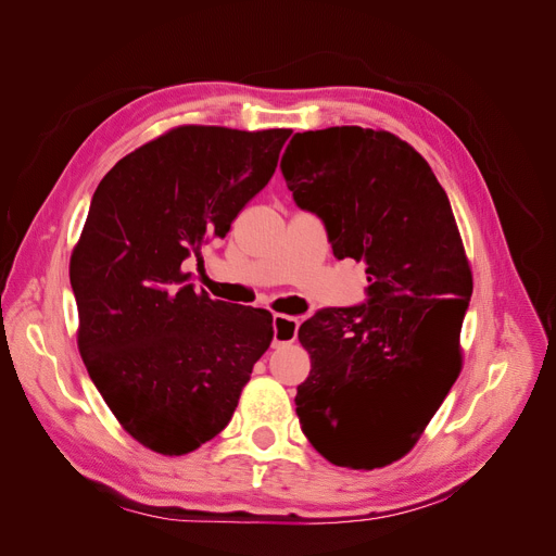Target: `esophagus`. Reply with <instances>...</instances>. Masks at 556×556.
Here are the masks:
<instances>
[{"mask_svg":"<svg viewBox=\"0 0 556 556\" xmlns=\"http://www.w3.org/2000/svg\"><path fill=\"white\" fill-rule=\"evenodd\" d=\"M298 329H300V319L293 315H281L277 313L273 317V344H286L293 342L298 338Z\"/></svg>","mask_w":556,"mask_h":556,"instance_id":"esophagus-1","label":"esophagus"}]
</instances>
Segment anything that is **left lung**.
<instances>
[{"mask_svg":"<svg viewBox=\"0 0 556 556\" xmlns=\"http://www.w3.org/2000/svg\"><path fill=\"white\" fill-rule=\"evenodd\" d=\"M281 175L327 227L336 258L367 266V300L300 327L311 374L298 417L317 453L378 469L410 451L462 367L473 279L446 191L428 162L386 130L295 132Z\"/></svg>","mask_w":556,"mask_h":556,"instance_id":"8db88e82","label":"left lung"}]
</instances>
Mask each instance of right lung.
<instances>
[{"label": "right lung", "mask_w": 556, "mask_h": 556, "mask_svg": "<svg viewBox=\"0 0 556 556\" xmlns=\"http://www.w3.org/2000/svg\"><path fill=\"white\" fill-rule=\"evenodd\" d=\"M288 137L175 128L116 162L92 195L70 263L78 349L112 415L155 453L216 437L270 346L268 311L198 293L182 263L270 182Z\"/></svg>", "instance_id": "add662e5"}]
</instances>
